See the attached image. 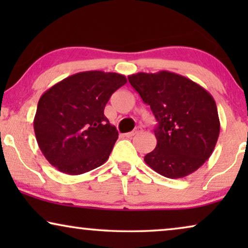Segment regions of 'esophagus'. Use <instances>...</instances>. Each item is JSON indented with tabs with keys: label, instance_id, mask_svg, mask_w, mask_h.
Returning <instances> with one entry per match:
<instances>
[{
	"label": "esophagus",
	"instance_id": "34e87169",
	"mask_svg": "<svg viewBox=\"0 0 248 248\" xmlns=\"http://www.w3.org/2000/svg\"><path fill=\"white\" fill-rule=\"evenodd\" d=\"M140 132H141L140 128H135L134 131H132V132H128V133H125V137H127V138H131V137H133V135H135V134L140 133Z\"/></svg>",
	"mask_w": 248,
	"mask_h": 248
}]
</instances>
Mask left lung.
<instances>
[{
	"label": "left lung",
	"instance_id": "left-lung-1",
	"mask_svg": "<svg viewBox=\"0 0 248 248\" xmlns=\"http://www.w3.org/2000/svg\"><path fill=\"white\" fill-rule=\"evenodd\" d=\"M127 78L158 122L157 145L144 157L145 164L172 179L198 170L212 155L220 133L213 97L194 81L169 71Z\"/></svg>",
	"mask_w": 248,
	"mask_h": 248
}]
</instances>
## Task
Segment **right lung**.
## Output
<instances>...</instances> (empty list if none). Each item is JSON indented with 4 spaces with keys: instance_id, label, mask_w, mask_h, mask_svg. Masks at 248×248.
I'll return each mask as SVG.
<instances>
[{
    "instance_id": "right-lung-1",
    "label": "right lung",
    "mask_w": 248,
    "mask_h": 248,
    "mask_svg": "<svg viewBox=\"0 0 248 248\" xmlns=\"http://www.w3.org/2000/svg\"><path fill=\"white\" fill-rule=\"evenodd\" d=\"M126 82L123 74L86 71L42 94L33 130L39 149L57 170L81 175L107 161L118 132L104 109L114 91Z\"/></svg>"
}]
</instances>
